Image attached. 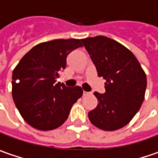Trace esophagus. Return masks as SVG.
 <instances>
[{
  "label": "esophagus",
  "mask_w": 158,
  "mask_h": 158,
  "mask_svg": "<svg viewBox=\"0 0 158 158\" xmlns=\"http://www.w3.org/2000/svg\"><path fill=\"white\" fill-rule=\"evenodd\" d=\"M92 94L89 93V92H84V95H91Z\"/></svg>",
  "instance_id": "obj_1"
}]
</instances>
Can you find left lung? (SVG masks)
<instances>
[{
	"label": "left lung",
	"instance_id": "8db88e82",
	"mask_svg": "<svg viewBox=\"0 0 158 158\" xmlns=\"http://www.w3.org/2000/svg\"><path fill=\"white\" fill-rule=\"evenodd\" d=\"M94 64L98 76L106 80L105 93L89 111L93 125L106 131L125 127L140 109L145 99L147 76L140 64L126 47L103 36L82 40Z\"/></svg>",
	"mask_w": 158,
	"mask_h": 158
}]
</instances>
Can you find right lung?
<instances>
[{
    "mask_svg": "<svg viewBox=\"0 0 158 158\" xmlns=\"http://www.w3.org/2000/svg\"><path fill=\"white\" fill-rule=\"evenodd\" d=\"M81 40H55L33 47L12 73V97L23 119L39 130H52L67 119L73 103L83 95L80 86L56 84L70 52Z\"/></svg>",
    "mask_w": 158,
    "mask_h": 158,
    "instance_id": "1",
    "label": "right lung"
}]
</instances>
